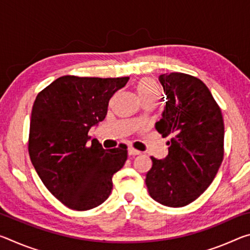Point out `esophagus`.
I'll use <instances>...</instances> for the list:
<instances>
[{
  "instance_id": "34e87169",
  "label": "esophagus",
  "mask_w": 250,
  "mask_h": 250,
  "mask_svg": "<svg viewBox=\"0 0 250 250\" xmlns=\"http://www.w3.org/2000/svg\"><path fill=\"white\" fill-rule=\"evenodd\" d=\"M128 153H129V155H139V154H141V152L133 149V147H129Z\"/></svg>"
}]
</instances>
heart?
<instances>
[{
    "label": "heart",
    "mask_w": 250,
    "mask_h": 250,
    "mask_svg": "<svg viewBox=\"0 0 250 250\" xmlns=\"http://www.w3.org/2000/svg\"><path fill=\"white\" fill-rule=\"evenodd\" d=\"M137 90L139 97L142 101L146 100H156L160 97V88L153 79L143 78L138 83ZM139 119V118H137Z\"/></svg>",
    "instance_id": "b5f03b06"
}]
</instances>
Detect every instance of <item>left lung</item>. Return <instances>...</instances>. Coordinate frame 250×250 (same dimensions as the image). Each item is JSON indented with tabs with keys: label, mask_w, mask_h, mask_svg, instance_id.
I'll return each mask as SVG.
<instances>
[{
	"label": "left lung",
	"mask_w": 250,
	"mask_h": 250,
	"mask_svg": "<svg viewBox=\"0 0 250 250\" xmlns=\"http://www.w3.org/2000/svg\"><path fill=\"white\" fill-rule=\"evenodd\" d=\"M159 80L167 103L155 129L172 139L167 158L151 156L146 184L160 204L182 207L195 201L217 174L224 156V120L202 80L183 73L163 74Z\"/></svg>",
	"instance_id": "8db88e82"
}]
</instances>
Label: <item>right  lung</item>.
I'll return each instance as SVG.
<instances>
[{
  "label": "right lung",
  "instance_id": "obj_1",
  "mask_svg": "<svg viewBox=\"0 0 250 250\" xmlns=\"http://www.w3.org/2000/svg\"><path fill=\"white\" fill-rule=\"evenodd\" d=\"M129 77L62 76L34 101L28 153L37 174L53 195L76 210L107 200L112 176L125 166V146L104 150L88 132L103 121L109 100Z\"/></svg>",
  "mask_w": 250,
  "mask_h": 250
}]
</instances>
